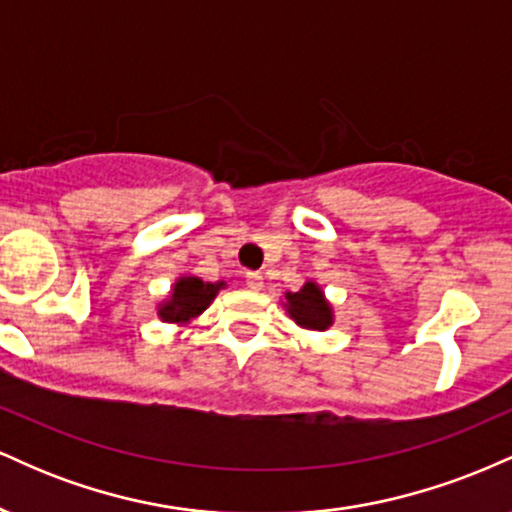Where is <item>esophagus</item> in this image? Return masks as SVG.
I'll return each mask as SVG.
<instances>
[{"label": "esophagus", "mask_w": 512, "mask_h": 512, "mask_svg": "<svg viewBox=\"0 0 512 512\" xmlns=\"http://www.w3.org/2000/svg\"><path fill=\"white\" fill-rule=\"evenodd\" d=\"M245 284H248L250 289H262V284H264L262 274L260 272H248V274H245Z\"/></svg>", "instance_id": "esophagus-1"}]
</instances>
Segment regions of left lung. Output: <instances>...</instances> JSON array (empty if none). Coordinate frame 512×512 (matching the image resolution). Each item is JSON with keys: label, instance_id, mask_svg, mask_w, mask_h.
I'll list each match as a JSON object with an SVG mask.
<instances>
[{"label": "left lung", "instance_id": "obj_1", "mask_svg": "<svg viewBox=\"0 0 512 512\" xmlns=\"http://www.w3.org/2000/svg\"><path fill=\"white\" fill-rule=\"evenodd\" d=\"M286 310L303 330L325 332L332 325V308L315 281H308L301 291L286 293Z\"/></svg>", "mask_w": 512, "mask_h": 512}]
</instances>
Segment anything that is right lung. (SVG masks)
<instances>
[{
    "instance_id": "add662e5",
    "label": "right lung",
    "mask_w": 512,
    "mask_h": 512,
    "mask_svg": "<svg viewBox=\"0 0 512 512\" xmlns=\"http://www.w3.org/2000/svg\"><path fill=\"white\" fill-rule=\"evenodd\" d=\"M221 286L223 281L211 284V281H202L197 276H180L168 301L158 308V315L163 322H190L192 317L209 308Z\"/></svg>"
}]
</instances>
